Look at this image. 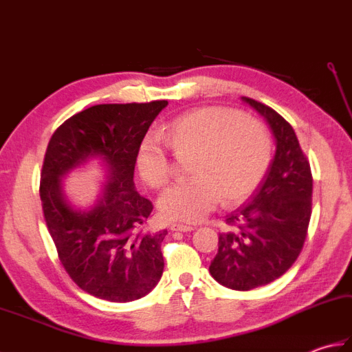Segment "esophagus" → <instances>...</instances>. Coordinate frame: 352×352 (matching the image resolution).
I'll list each match as a JSON object with an SVG mask.
<instances>
[{
    "instance_id": "34e87169",
    "label": "esophagus",
    "mask_w": 352,
    "mask_h": 352,
    "mask_svg": "<svg viewBox=\"0 0 352 352\" xmlns=\"http://www.w3.org/2000/svg\"><path fill=\"white\" fill-rule=\"evenodd\" d=\"M172 231H192L193 230V227L192 226H184V223H170V227H169Z\"/></svg>"
}]
</instances>
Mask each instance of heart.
Here are the masks:
<instances>
[{"label":"heart","mask_w":352,"mask_h":352,"mask_svg":"<svg viewBox=\"0 0 352 352\" xmlns=\"http://www.w3.org/2000/svg\"><path fill=\"white\" fill-rule=\"evenodd\" d=\"M164 140L178 159L192 155V178L177 183L159 199L164 219L198 222L218 201L237 203L256 190L272 160V140L258 119L228 107H203L172 121ZM138 169L154 189L174 174L159 136H148L138 149Z\"/></svg>","instance_id":"b5f03b06"}]
</instances>
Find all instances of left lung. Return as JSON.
<instances>
[{
    "mask_svg": "<svg viewBox=\"0 0 352 352\" xmlns=\"http://www.w3.org/2000/svg\"><path fill=\"white\" fill-rule=\"evenodd\" d=\"M266 119L276 151L256 193L227 214L212 260L213 278L233 290H251L274 280L295 263L307 237L311 216L310 163L292 125L274 109L242 96Z\"/></svg>",
    "mask_w": 352,
    "mask_h": 352,
    "instance_id": "obj_1",
    "label": "left lung"
}]
</instances>
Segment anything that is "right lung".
Here are the masks:
<instances>
[{
    "label": "right lung",
    "instance_id": "add662e5",
    "mask_svg": "<svg viewBox=\"0 0 352 352\" xmlns=\"http://www.w3.org/2000/svg\"><path fill=\"white\" fill-rule=\"evenodd\" d=\"M168 101L98 104L71 116L52 134L41 172L43 218L65 271L87 294L130 302L160 281L168 234L146 231L153 203L134 189L138 149ZM92 156L109 168V183L89 211L64 198L60 178Z\"/></svg>",
    "mask_w": 352,
    "mask_h": 352
}]
</instances>
